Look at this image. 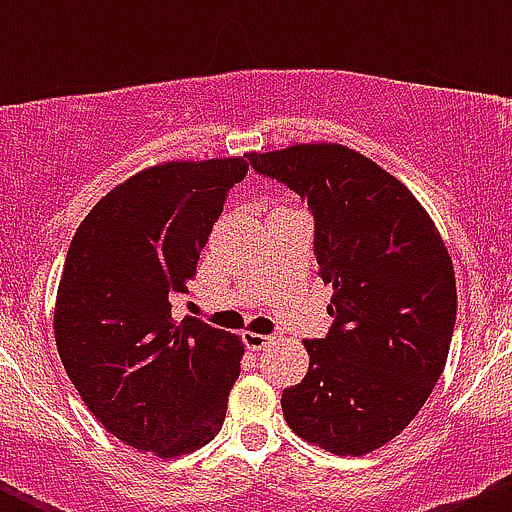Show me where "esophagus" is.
I'll use <instances>...</instances> for the list:
<instances>
[{"instance_id":"1","label":"esophagus","mask_w":512,"mask_h":512,"mask_svg":"<svg viewBox=\"0 0 512 512\" xmlns=\"http://www.w3.org/2000/svg\"><path fill=\"white\" fill-rule=\"evenodd\" d=\"M242 342H245V347H247V349H252V352H260V349L270 347V344H272V337H270V334L242 332Z\"/></svg>"}]
</instances>
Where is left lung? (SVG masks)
I'll return each mask as SVG.
<instances>
[{"mask_svg":"<svg viewBox=\"0 0 512 512\" xmlns=\"http://www.w3.org/2000/svg\"><path fill=\"white\" fill-rule=\"evenodd\" d=\"M247 160L309 205L317 275L332 285V327L304 339L309 371L282 391L285 421L337 456H364L414 421L446 366L451 257L406 185L361 153L309 143Z\"/></svg>","mask_w":512,"mask_h":512,"instance_id":"1","label":"left lung"}]
</instances>
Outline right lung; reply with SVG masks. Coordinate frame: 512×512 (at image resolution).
Segmentation results:
<instances>
[{
    "mask_svg": "<svg viewBox=\"0 0 512 512\" xmlns=\"http://www.w3.org/2000/svg\"><path fill=\"white\" fill-rule=\"evenodd\" d=\"M245 175V158L143 170L98 200L66 252L59 356L91 414L138 451L183 456L223 428L242 342L170 309Z\"/></svg>",
    "mask_w": 512,
    "mask_h": 512,
    "instance_id": "1",
    "label": "right lung"
}]
</instances>
